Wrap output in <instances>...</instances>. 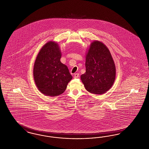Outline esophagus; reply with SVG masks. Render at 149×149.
Returning <instances> with one entry per match:
<instances>
[{
    "label": "esophagus",
    "mask_w": 149,
    "mask_h": 149,
    "mask_svg": "<svg viewBox=\"0 0 149 149\" xmlns=\"http://www.w3.org/2000/svg\"><path fill=\"white\" fill-rule=\"evenodd\" d=\"M79 77V74L78 73H76V74H74V78H77V77Z\"/></svg>",
    "instance_id": "34e87169"
}]
</instances>
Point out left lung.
Here are the masks:
<instances>
[{
    "label": "left lung",
    "instance_id": "1",
    "mask_svg": "<svg viewBox=\"0 0 149 149\" xmlns=\"http://www.w3.org/2000/svg\"><path fill=\"white\" fill-rule=\"evenodd\" d=\"M86 72L81 80L86 90L95 94L105 93L113 86L116 68L111 53L102 42L94 40L86 55Z\"/></svg>",
    "mask_w": 149,
    "mask_h": 149
}]
</instances>
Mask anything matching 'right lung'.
Returning a JSON list of instances; mask_svg holds the SVG:
<instances>
[{
    "label": "right lung",
    "mask_w": 149,
    "mask_h": 149,
    "mask_svg": "<svg viewBox=\"0 0 149 149\" xmlns=\"http://www.w3.org/2000/svg\"><path fill=\"white\" fill-rule=\"evenodd\" d=\"M59 45L49 42L40 49L36 58L33 76L39 90L45 95L56 96L63 94L72 79L68 67L61 63Z\"/></svg>",
    "instance_id": "add662e5"
}]
</instances>
